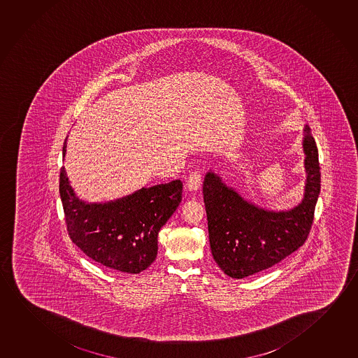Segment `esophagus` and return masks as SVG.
<instances>
[{
	"mask_svg": "<svg viewBox=\"0 0 358 358\" xmlns=\"http://www.w3.org/2000/svg\"><path fill=\"white\" fill-rule=\"evenodd\" d=\"M202 185V173L199 171L192 172L187 180V188L189 191H197Z\"/></svg>",
	"mask_w": 358,
	"mask_h": 358,
	"instance_id": "34e87169",
	"label": "esophagus"
}]
</instances>
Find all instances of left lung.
Here are the masks:
<instances>
[{
  "mask_svg": "<svg viewBox=\"0 0 358 358\" xmlns=\"http://www.w3.org/2000/svg\"><path fill=\"white\" fill-rule=\"evenodd\" d=\"M303 151L308 173L303 202L285 212H273L249 203L227 187L213 172L206 175L203 199L209 244L215 263L227 275L243 279L269 269L308 239L321 188L319 154L308 127Z\"/></svg>",
  "mask_w": 358,
  "mask_h": 358,
  "instance_id": "8db88e82",
  "label": "left lung"
}]
</instances>
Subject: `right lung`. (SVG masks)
<instances>
[{"label":"right lung","instance_id":"right-lung-1","mask_svg":"<svg viewBox=\"0 0 358 358\" xmlns=\"http://www.w3.org/2000/svg\"><path fill=\"white\" fill-rule=\"evenodd\" d=\"M59 193L66 231L83 253L109 269L138 274L156 259L159 229L181 203L182 182L141 188L114 202L89 204L73 192L62 167Z\"/></svg>","mask_w":358,"mask_h":358}]
</instances>
